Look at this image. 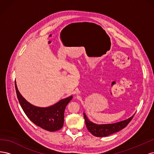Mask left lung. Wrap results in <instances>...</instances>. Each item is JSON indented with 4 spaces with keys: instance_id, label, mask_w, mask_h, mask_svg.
Segmentation results:
<instances>
[{
    "instance_id": "obj_1",
    "label": "left lung",
    "mask_w": 154,
    "mask_h": 154,
    "mask_svg": "<svg viewBox=\"0 0 154 154\" xmlns=\"http://www.w3.org/2000/svg\"><path fill=\"white\" fill-rule=\"evenodd\" d=\"M134 114L127 119L122 121V122L118 123L110 124H96L91 122L88 119L85 113H83V117H84L86 127L88 131L93 136L102 137L110 136V135L119 132L121 130L125 128L130 122V121L132 119Z\"/></svg>"
}]
</instances>
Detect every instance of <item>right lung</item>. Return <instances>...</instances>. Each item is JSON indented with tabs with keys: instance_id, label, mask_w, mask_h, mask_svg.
Here are the masks:
<instances>
[{
	"instance_id": "1",
	"label": "right lung",
	"mask_w": 154,
	"mask_h": 154,
	"mask_svg": "<svg viewBox=\"0 0 154 154\" xmlns=\"http://www.w3.org/2000/svg\"><path fill=\"white\" fill-rule=\"evenodd\" d=\"M15 89L18 101L23 110L32 123L49 132L57 131L62 128L65 109L72 100V96L60 100L49 106L40 107L31 104L20 94L16 82Z\"/></svg>"
}]
</instances>
